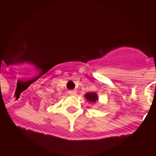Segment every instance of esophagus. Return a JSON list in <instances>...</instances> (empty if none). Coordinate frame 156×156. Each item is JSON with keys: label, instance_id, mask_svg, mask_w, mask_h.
<instances>
[{"label": "esophagus", "instance_id": "obj_1", "mask_svg": "<svg viewBox=\"0 0 156 156\" xmlns=\"http://www.w3.org/2000/svg\"><path fill=\"white\" fill-rule=\"evenodd\" d=\"M69 94L70 95L74 96V95L76 94V90H69Z\"/></svg>", "mask_w": 156, "mask_h": 156}]
</instances>
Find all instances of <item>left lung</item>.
I'll return each mask as SVG.
<instances>
[{
    "mask_svg": "<svg viewBox=\"0 0 156 156\" xmlns=\"http://www.w3.org/2000/svg\"><path fill=\"white\" fill-rule=\"evenodd\" d=\"M85 98H86L87 100L88 101H90V102H95L96 101L98 100V95L97 94L91 92V93H87L85 95Z\"/></svg>",
    "mask_w": 156,
    "mask_h": 156,
    "instance_id": "1",
    "label": "left lung"
}]
</instances>
